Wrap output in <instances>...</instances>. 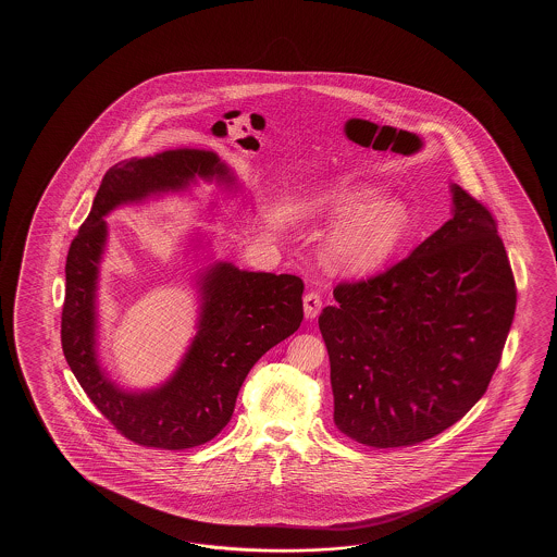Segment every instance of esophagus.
I'll return each instance as SVG.
<instances>
[{"label":"esophagus","mask_w":557,"mask_h":557,"mask_svg":"<svg viewBox=\"0 0 557 557\" xmlns=\"http://www.w3.org/2000/svg\"><path fill=\"white\" fill-rule=\"evenodd\" d=\"M320 310H322V296L317 290L305 295V314H307V319H317Z\"/></svg>","instance_id":"obj_1"}]
</instances>
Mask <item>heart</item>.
Wrapping results in <instances>:
<instances>
[{
	"mask_svg": "<svg viewBox=\"0 0 557 557\" xmlns=\"http://www.w3.org/2000/svg\"><path fill=\"white\" fill-rule=\"evenodd\" d=\"M374 197L370 187H343L295 202L290 214L310 223L341 221L326 245L329 261L350 273H368L398 249L408 228L404 202Z\"/></svg>",
	"mask_w": 557,
	"mask_h": 557,
	"instance_id": "b5f03b06",
	"label": "heart"
}]
</instances>
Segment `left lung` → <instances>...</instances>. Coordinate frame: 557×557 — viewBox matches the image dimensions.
Instances as JSON below:
<instances>
[{
	"instance_id": "1",
	"label": "left lung",
	"mask_w": 557,
	"mask_h": 557,
	"mask_svg": "<svg viewBox=\"0 0 557 557\" xmlns=\"http://www.w3.org/2000/svg\"><path fill=\"white\" fill-rule=\"evenodd\" d=\"M451 190L448 223L386 271L336 284L320 312L334 424L364 446L438 436L499 364L518 300L508 252L484 202Z\"/></svg>"
}]
</instances>
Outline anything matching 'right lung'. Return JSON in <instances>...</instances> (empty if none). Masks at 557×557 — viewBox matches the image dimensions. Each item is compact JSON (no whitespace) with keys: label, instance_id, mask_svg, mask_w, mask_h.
I'll list each match as a JSON object with an SVG mask.
<instances>
[{"label":"right lung","instance_id":"add662e5","mask_svg":"<svg viewBox=\"0 0 557 557\" xmlns=\"http://www.w3.org/2000/svg\"><path fill=\"white\" fill-rule=\"evenodd\" d=\"M231 178L213 151L177 149L111 166L65 262L61 346L95 408L143 448L187 450L228 424L238 391L267 350L300 326L305 283L295 274L247 273L214 264L202 281L199 334L177 374L153 392L119 391L95 356V283L106 247L103 221L121 202L183 189L195 178Z\"/></svg>","mask_w":557,"mask_h":557}]
</instances>
